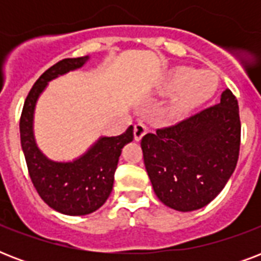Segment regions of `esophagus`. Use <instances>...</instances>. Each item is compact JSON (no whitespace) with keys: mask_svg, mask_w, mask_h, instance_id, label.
<instances>
[{"mask_svg":"<svg viewBox=\"0 0 261 261\" xmlns=\"http://www.w3.org/2000/svg\"><path fill=\"white\" fill-rule=\"evenodd\" d=\"M147 133V126L145 123H137L134 126V139L135 141H141L142 137Z\"/></svg>","mask_w":261,"mask_h":261,"instance_id":"obj_1","label":"esophagus"}]
</instances>
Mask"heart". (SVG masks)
<instances>
[{
  "label": "heart",
  "instance_id": "1",
  "mask_svg": "<svg viewBox=\"0 0 261 261\" xmlns=\"http://www.w3.org/2000/svg\"><path fill=\"white\" fill-rule=\"evenodd\" d=\"M172 85L177 90L187 87L180 98V107L191 108V107L202 104L214 96L218 88V79L214 73H210V71L198 74L192 69L181 67L174 73Z\"/></svg>",
  "mask_w": 261,
  "mask_h": 261
}]
</instances>
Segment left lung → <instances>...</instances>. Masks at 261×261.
<instances>
[{"instance_id":"left-lung-1","label":"left lung","mask_w":261,"mask_h":261,"mask_svg":"<svg viewBox=\"0 0 261 261\" xmlns=\"http://www.w3.org/2000/svg\"><path fill=\"white\" fill-rule=\"evenodd\" d=\"M241 122L230 89L221 102L141 141L157 198L177 211L202 208L223 190L239 161Z\"/></svg>"}]
</instances>
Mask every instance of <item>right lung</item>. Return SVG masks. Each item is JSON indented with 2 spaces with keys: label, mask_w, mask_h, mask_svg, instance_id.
<instances>
[{
  "label": "right lung",
  "mask_w": 261,
  "mask_h": 261,
  "mask_svg": "<svg viewBox=\"0 0 261 261\" xmlns=\"http://www.w3.org/2000/svg\"><path fill=\"white\" fill-rule=\"evenodd\" d=\"M89 57L66 58L46 70L27 96L20 118V138L28 173L40 198L66 215H87L106 203L114 187V174L123 146L134 139L133 126L118 137H101L73 163H55L39 150L34 138V111L47 83L79 69Z\"/></svg>",
  "instance_id": "right-lung-1"
}]
</instances>
